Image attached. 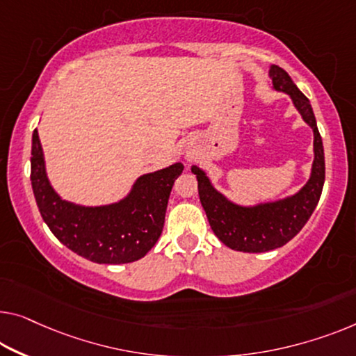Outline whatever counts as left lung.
<instances>
[{
	"label": "left lung",
	"instance_id": "obj_1",
	"mask_svg": "<svg viewBox=\"0 0 356 356\" xmlns=\"http://www.w3.org/2000/svg\"><path fill=\"white\" fill-rule=\"evenodd\" d=\"M268 76L273 91L288 94L302 120L314 131V163L304 187L294 195L275 201L240 204L220 193L206 171L196 164L192 166L198 180L201 206L212 232L225 246L241 252H267L293 240L314 214L325 185V152L310 100L278 65H270Z\"/></svg>",
	"mask_w": 356,
	"mask_h": 356
}]
</instances>
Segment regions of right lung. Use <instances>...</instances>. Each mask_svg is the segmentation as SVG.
I'll return each mask as SVG.
<instances>
[{"instance_id": "right-lung-1", "label": "right lung", "mask_w": 356, "mask_h": 356, "mask_svg": "<svg viewBox=\"0 0 356 356\" xmlns=\"http://www.w3.org/2000/svg\"><path fill=\"white\" fill-rule=\"evenodd\" d=\"M182 163L142 174L123 198L86 206L63 200L51 185L38 131L31 139V188L42 220L62 245L97 264L139 261L161 236L168 200Z\"/></svg>"}]
</instances>
